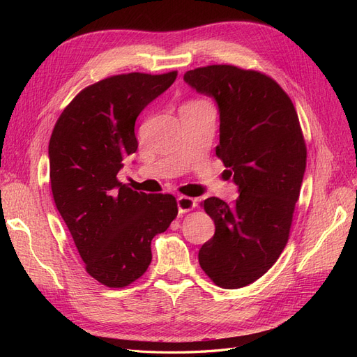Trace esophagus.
Returning <instances> with one entry per match:
<instances>
[{
    "label": "esophagus",
    "mask_w": 357,
    "mask_h": 357,
    "mask_svg": "<svg viewBox=\"0 0 357 357\" xmlns=\"http://www.w3.org/2000/svg\"><path fill=\"white\" fill-rule=\"evenodd\" d=\"M177 207H178V213H188L197 207V199L189 198V197H178Z\"/></svg>",
    "instance_id": "obj_1"
}]
</instances>
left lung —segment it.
Masks as SVG:
<instances>
[{
	"label": "left lung",
	"mask_w": 357,
	"mask_h": 357,
	"mask_svg": "<svg viewBox=\"0 0 357 357\" xmlns=\"http://www.w3.org/2000/svg\"><path fill=\"white\" fill-rule=\"evenodd\" d=\"M185 80L218 102L215 155L240 190L234 204L201 202L215 232L198 261L214 284L240 289L261 278L289 241L307 165L304 134L289 95L261 71L215 63L188 71Z\"/></svg>",
	"instance_id": "left-lung-1"
}]
</instances>
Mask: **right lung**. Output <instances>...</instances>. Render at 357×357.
I'll return each instance as SVG.
<instances>
[{
    "instance_id": "obj_1",
    "label": "right lung",
    "mask_w": 357,
    "mask_h": 357,
    "mask_svg": "<svg viewBox=\"0 0 357 357\" xmlns=\"http://www.w3.org/2000/svg\"><path fill=\"white\" fill-rule=\"evenodd\" d=\"M177 71L126 73L86 86L63 109L49 142L53 201L84 269L107 287H126L152 262L153 236L177 218L169 193L135 192L117 178L137 152L135 121Z\"/></svg>"
}]
</instances>
